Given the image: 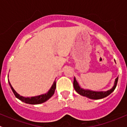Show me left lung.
<instances>
[{
    "label": "left lung",
    "instance_id": "1",
    "mask_svg": "<svg viewBox=\"0 0 127 127\" xmlns=\"http://www.w3.org/2000/svg\"><path fill=\"white\" fill-rule=\"evenodd\" d=\"M117 81H118V77H117L115 80L114 85L111 89L109 90H107L106 92H94V91H90L88 90H84L82 89L80 87L79 84L77 82L76 79L74 77V82H73V85H74V87L75 90L80 95H82L84 96H86L87 98H90L92 99H102V98H105V97L109 95L112 92L115 90L116 86H117Z\"/></svg>",
    "mask_w": 127,
    "mask_h": 127
}]
</instances>
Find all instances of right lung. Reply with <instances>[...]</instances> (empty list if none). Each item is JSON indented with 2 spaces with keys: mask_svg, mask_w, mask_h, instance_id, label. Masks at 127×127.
<instances>
[{
  "mask_svg": "<svg viewBox=\"0 0 127 127\" xmlns=\"http://www.w3.org/2000/svg\"><path fill=\"white\" fill-rule=\"evenodd\" d=\"M8 83L10 87H11V90H12L13 92L14 95H15V96L16 98H18L19 99H20V100L22 101L25 102L26 103L31 104H38L43 103H44V102L47 101L48 99H50V98L53 95V94H54L55 93V90L56 89V82L55 81L53 84L52 85V87H51L50 89L49 90V91H48L47 93H45V94L37 96L31 97V98H25V97L22 96H20V95L18 94V93L15 92V90L13 89V88L12 87L11 85L10 84L9 80Z\"/></svg>",
  "mask_w": 127,
  "mask_h": 127,
  "instance_id": "right-lung-1",
  "label": "right lung"
}]
</instances>
